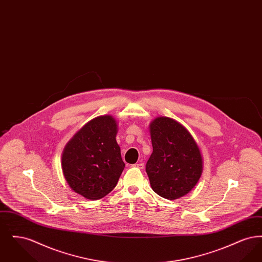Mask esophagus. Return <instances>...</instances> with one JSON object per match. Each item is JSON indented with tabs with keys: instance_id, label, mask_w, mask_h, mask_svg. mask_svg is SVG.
I'll use <instances>...</instances> for the list:
<instances>
[{
	"instance_id": "34e87169",
	"label": "esophagus",
	"mask_w": 262,
	"mask_h": 262,
	"mask_svg": "<svg viewBox=\"0 0 262 262\" xmlns=\"http://www.w3.org/2000/svg\"><path fill=\"white\" fill-rule=\"evenodd\" d=\"M134 167L138 168V169H143L144 168V164L143 163H137V164L134 165Z\"/></svg>"
}]
</instances>
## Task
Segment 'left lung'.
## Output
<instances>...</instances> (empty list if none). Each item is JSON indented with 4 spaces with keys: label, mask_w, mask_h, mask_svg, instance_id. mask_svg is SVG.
I'll return each instance as SVG.
<instances>
[{
    "label": "left lung",
    "mask_w": 262,
    "mask_h": 262,
    "mask_svg": "<svg viewBox=\"0 0 262 262\" xmlns=\"http://www.w3.org/2000/svg\"><path fill=\"white\" fill-rule=\"evenodd\" d=\"M153 152L145 170L152 189L166 200L189 192L202 173V157L193 137L171 118L159 117L150 124Z\"/></svg>",
    "instance_id": "8db88e82"
}]
</instances>
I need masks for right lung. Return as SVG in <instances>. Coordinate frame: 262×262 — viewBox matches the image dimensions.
Segmentation results:
<instances>
[{
  "mask_svg": "<svg viewBox=\"0 0 262 262\" xmlns=\"http://www.w3.org/2000/svg\"><path fill=\"white\" fill-rule=\"evenodd\" d=\"M116 135L112 116H100L69 141L62 153V172L76 193L88 200H100L117 186L125 163Z\"/></svg>",
  "mask_w": 262,
  "mask_h": 262,
  "instance_id": "right-lung-1",
  "label": "right lung"
}]
</instances>
